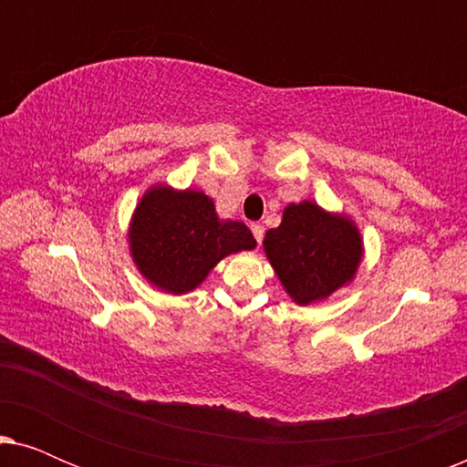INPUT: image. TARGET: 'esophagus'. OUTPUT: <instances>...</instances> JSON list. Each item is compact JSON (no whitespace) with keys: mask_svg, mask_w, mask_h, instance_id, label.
Returning a JSON list of instances; mask_svg holds the SVG:
<instances>
[{"mask_svg":"<svg viewBox=\"0 0 467 467\" xmlns=\"http://www.w3.org/2000/svg\"><path fill=\"white\" fill-rule=\"evenodd\" d=\"M251 232H253V235H254V240H257L259 244H261V240H264V225H259V223H253Z\"/></svg>","mask_w":467,"mask_h":467,"instance_id":"esophagus-1","label":"esophagus"}]
</instances>
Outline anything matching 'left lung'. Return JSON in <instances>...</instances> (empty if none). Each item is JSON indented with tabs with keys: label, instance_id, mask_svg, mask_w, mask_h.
<instances>
[{
	"label": "left lung",
	"instance_id": "8db88e82",
	"mask_svg": "<svg viewBox=\"0 0 467 467\" xmlns=\"http://www.w3.org/2000/svg\"><path fill=\"white\" fill-rule=\"evenodd\" d=\"M264 251L297 306L318 304L350 285L363 259L357 223L315 202L289 203L278 227L267 229Z\"/></svg>",
	"mask_w": 467,
	"mask_h": 467
}]
</instances>
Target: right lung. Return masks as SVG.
Listing matches in <instances>:
<instances>
[{
    "label": "right lung",
    "instance_id": "1",
    "mask_svg": "<svg viewBox=\"0 0 467 467\" xmlns=\"http://www.w3.org/2000/svg\"><path fill=\"white\" fill-rule=\"evenodd\" d=\"M130 254L146 283L170 296L200 286L229 254L257 246L240 221H223L213 197L157 182L144 191L127 229Z\"/></svg>",
    "mask_w": 467,
    "mask_h": 467
}]
</instances>
